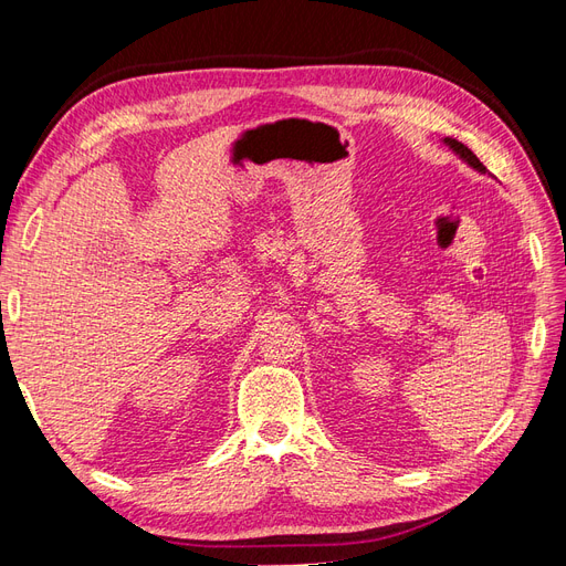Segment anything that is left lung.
I'll return each instance as SVG.
<instances>
[{"mask_svg":"<svg viewBox=\"0 0 566 566\" xmlns=\"http://www.w3.org/2000/svg\"><path fill=\"white\" fill-rule=\"evenodd\" d=\"M443 142H447L455 153H458V156L462 158V160H465L468 165H472L474 169H479V172H486V167L482 165V163H479V158L474 156V153L465 146V144H460V142H455V139H443Z\"/></svg>","mask_w":566,"mask_h":566,"instance_id":"8db88e82","label":"left lung"}]
</instances>
